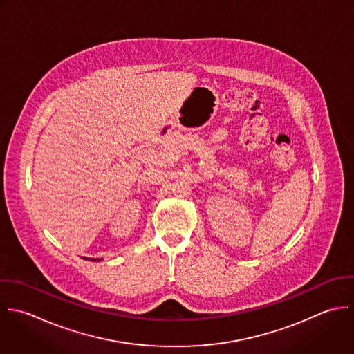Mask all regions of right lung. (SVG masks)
<instances>
[{
    "label": "right lung",
    "instance_id": "right-lung-1",
    "mask_svg": "<svg viewBox=\"0 0 354 354\" xmlns=\"http://www.w3.org/2000/svg\"><path fill=\"white\" fill-rule=\"evenodd\" d=\"M92 261H95V259H92Z\"/></svg>",
    "mask_w": 354,
    "mask_h": 354
}]
</instances>
